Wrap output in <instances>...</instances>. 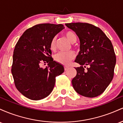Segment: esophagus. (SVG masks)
Listing matches in <instances>:
<instances>
[{
	"label": "esophagus",
	"mask_w": 123,
	"mask_h": 123,
	"mask_svg": "<svg viewBox=\"0 0 123 123\" xmlns=\"http://www.w3.org/2000/svg\"><path fill=\"white\" fill-rule=\"evenodd\" d=\"M68 66H64V69H65V70H66L68 69Z\"/></svg>",
	"instance_id": "1"
}]
</instances>
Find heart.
<instances>
[{
  "label": "heart",
  "instance_id": "b5f03b06",
  "mask_svg": "<svg viewBox=\"0 0 123 123\" xmlns=\"http://www.w3.org/2000/svg\"><path fill=\"white\" fill-rule=\"evenodd\" d=\"M65 36L71 43H75L77 42V36L72 31H66L65 33ZM50 47L51 50L54 51L55 50L57 47V37H54L51 41ZM74 58H75V54L73 51L66 52V53L60 52L55 55L54 59L58 63L64 65H67Z\"/></svg>",
  "mask_w": 123,
  "mask_h": 123
}]
</instances>
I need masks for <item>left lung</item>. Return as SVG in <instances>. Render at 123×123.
<instances>
[{
    "label": "left lung",
    "instance_id": "1",
    "mask_svg": "<svg viewBox=\"0 0 123 123\" xmlns=\"http://www.w3.org/2000/svg\"><path fill=\"white\" fill-rule=\"evenodd\" d=\"M80 40V51L74 61L76 76L72 80L80 95L94 98L104 92L114 76L116 58L112 43L100 28L88 23L65 24ZM86 66L89 67L85 70Z\"/></svg>",
    "mask_w": 123,
    "mask_h": 123
}]
</instances>
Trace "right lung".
Returning a JSON list of instances; mask_svg holds the SVG:
<instances>
[{"label":"right lung","instance_id":"obj_1","mask_svg":"<svg viewBox=\"0 0 123 123\" xmlns=\"http://www.w3.org/2000/svg\"><path fill=\"white\" fill-rule=\"evenodd\" d=\"M64 26L40 24L24 32L14 50L12 73L15 87L26 98L40 100L53 91L55 77L64 72L63 66L53 61L51 41ZM48 63L46 68L40 66Z\"/></svg>","mask_w":123,"mask_h":123}]
</instances>
